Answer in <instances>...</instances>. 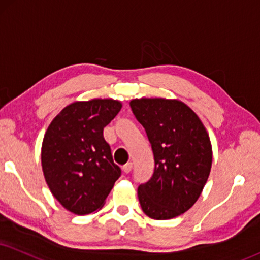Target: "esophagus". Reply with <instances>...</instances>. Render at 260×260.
I'll return each instance as SVG.
<instances>
[{
	"instance_id": "esophagus-1",
	"label": "esophagus",
	"mask_w": 260,
	"mask_h": 260,
	"mask_svg": "<svg viewBox=\"0 0 260 260\" xmlns=\"http://www.w3.org/2000/svg\"><path fill=\"white\" fill-rule=\"evenodd\" d=\"M131 170H133V164H131V162H126V164L123 166V171L125 174H129Z\"/></svg>"
}]
</instances>
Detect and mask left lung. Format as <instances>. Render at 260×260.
Here are the masks:
<instances>
[{
  "mask_svg": "<svg viewBox=\"0 0 260 260\" xmlns=\"http://www.w3.org/2000/svg\"><path fill=\"white\" fill-rule=\"evenodd\" d=\"M130 107L154 155L152 177L137 188L141 207L153 219L175 218L197 203L206 184L210 137L198 115L178 100L135 99Z\"/></svg>",
  "mask_w": 260,
  "mask_h": 260,
  "instance_id": "1",
  "label": "left lung"
}]
</instances>
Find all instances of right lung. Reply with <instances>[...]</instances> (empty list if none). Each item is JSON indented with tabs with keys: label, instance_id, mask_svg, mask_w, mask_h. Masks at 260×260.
Returning <instances> with one entry per match:
<instances>
[{
	"label": "right lung",
	"instance_id": "1",
	"mask_svg": "<svg viewBox=\"0 0 260 260\" xmlns=\"http://www.w3.org/2000/svg\"><path fill=\"white\" fill-rule=\"evenodd\" d=\"M112 99L73 102L48 126L42 145V168L52 194L66 210L89 214L104 206L120 177L104 127L119 113Z\"/></svg>",
	"mask_w": 260,
	"mask_h": 260
}]
</instances>
